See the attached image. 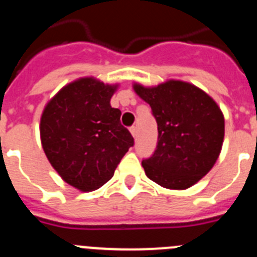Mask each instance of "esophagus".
<instances>
[{
  "instance_id": "34e87169",
  "label": "esophagus",
  "mask_w": 257,
  "mask_h": 257,
  "mask_svg": "<svg viewBox=\"0 0 257 257\" xmlns=\"http://www.w3.org/2000/svg\"><path fill=\"white\" fill-rule=\"evenodd\" d=\"M129 131H131V133H132V136L134 137V138H137V136H138V132H137V128L136 126H131V129H129Z\"/></svg>"
}]
</instances>
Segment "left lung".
Returning a JSON list of instances; mask_svg holds the SVG:
<instances>
[{"mask_svg": "<svg viewBox=\"0 0 257 257\" xmlns=\"http://www.w3.org/2000/svg\"><path fill=\"white\" fill-rule=\"evenodd\" d=\"M158 125L154 153L142 161L147 177L169 189H186L210 172L220 156L225 119L211 96L192 84L169 80L156 88L134 84Z\"/></svg>", "mask_w": 257, "mask_h": 257, "instance_id": "left-lung-1", "label": "left lung"}]
</instances>
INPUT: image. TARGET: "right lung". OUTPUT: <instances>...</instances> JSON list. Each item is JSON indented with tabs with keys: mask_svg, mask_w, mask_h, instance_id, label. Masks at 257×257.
<instances>
[{
	"mask_svg": "<svg viewBox=\"0 0 257 257\" xmlns=\"http://www.w3.org/2000/svg\"><path fill=\"white\" fill-rule=\"evenodd\" d=\"M115 89L93 78L79 79L64 86L42 113L45 154L61 178L80 191L106 183L134 146L120 123L121 111L110 105Z\"/></svg>",
	"mask_w": 257,
	"mask_h": 257,
	"instance_id": "1",
	"label": "right lung"
}]
</instances>
